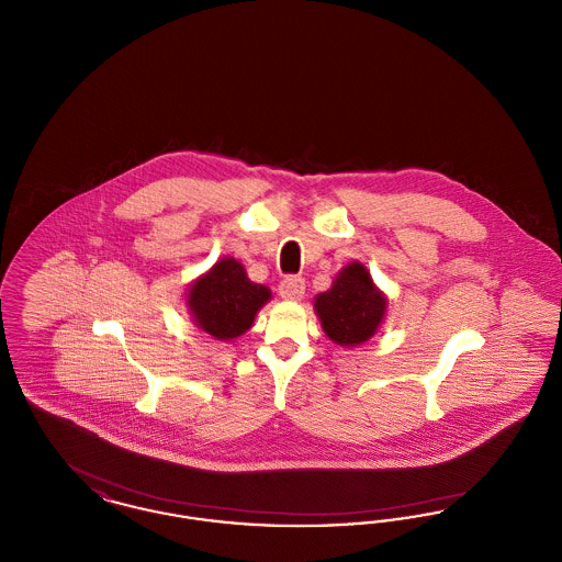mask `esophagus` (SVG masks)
Masks as SVG:
<instances>
[{
  "label": "esophagus",
  "instance_id": "34e87169",
  "mask_svg": "<svg viewBox=\"0 0 562 562\" xmlns=\"http://www.w3.org/2000/svg\"><path fill=\"white\" fill-rule=\"evenodd\" d=\"M280 296L282 299H289V301H296L301 299L305 293V280L301 276H286L282 282H280Z\"/></svg>",
  "mask_w": 562,
  "mask_h": 562
}]
</instances>
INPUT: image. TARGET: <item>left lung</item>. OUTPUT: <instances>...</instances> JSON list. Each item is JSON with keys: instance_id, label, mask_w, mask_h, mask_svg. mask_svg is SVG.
<instances>
[{"instance_id": "8db88e82", "label": "left lung", "mask_w": 562, "mask_h": 562, "mask_svg": "<svg viewBox=\"0 0 562 562\" xmlns=\"http://www.w3.org/2000/svg\"><path fill=\"white\" fill-rule=\"evenodd\" d=\"M324 333L339 346H358L371 339L385 314V299L374 289L362 263H349L333 289L316 296Z\"/></svg>"}]
</instances>
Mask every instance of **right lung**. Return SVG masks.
<instances>
[{
    "label": "right lung",
    "mask_w": 562,
    "mask_h": 562,
    "mask_svg": "<svg viewBox=\"0 0 562 562\" xmlns=\"http://www.w3.org/2000/svg\"><path fill=\"white\" fill-rule=\"evenodd\" d=\"M269 296L268 286L250 282L241 263L225 257L189 289L188 301L193 322L204 333L229 341L252 326Z\"/></svg>",
    "instance_id": "right-lung-1"
}]
</instances>
